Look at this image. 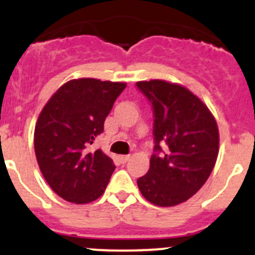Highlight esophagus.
Returning <instances> with one entry per match:
<instances>
[{
  "label": "esophagus",
  "mask_w": 255,
  "mask_h": 255,
  "mask_svg": "<svg viewBox=\"0 0 255 255\" xmlns=\"http://www.w3.org/2000/svg\"><path fill=\"white\" fill-rule=\"evenodd\" d=\"M119 159H120V162L121 163H126V162L129 161L130 159V155H120V157H119Z\"/></svg>",
  "instance_id": "esophagus-1"
}]
</instances>
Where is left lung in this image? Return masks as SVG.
I'll return each instance as SVG.
<instances>
[{
	"mask_svg": "<svg viewBox=\"0 0 255 255\" xmlns=\"http://www.w3.org/2000/svg\"><path fill=\"white\" fill-rule=\"evenodd\" d=\"M136 87L153 106L155 143L149 170L138 179L139 190L154 206H177L206 184L215 167L220 148L217 123L184 85L154 79L138 82Z\"/></svg>",
	"mask_w": 255,
	"mask_h": 255,
	"instance_id": "left-lung-1",
	"label": "left lung"
}]
</instances>
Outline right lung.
Segmentation results:
<instances>
[{"label":"right lung","instance_id":"right-lung-1","mask_svg":"<svg viewBox=\"0 0 255 255\" xmlns=\"http://www.w3.org/2000/svg\"><path fill=\"white\" fill-rule=\"evenodd\" d=\"M125 83L73 79L58 88L40 111L34 150L40 172L62 199L91 203L105 193L115 164L101 149L89 152Z\"/></svg>","mask_w":255,"mask_h":255}]
</instances>
